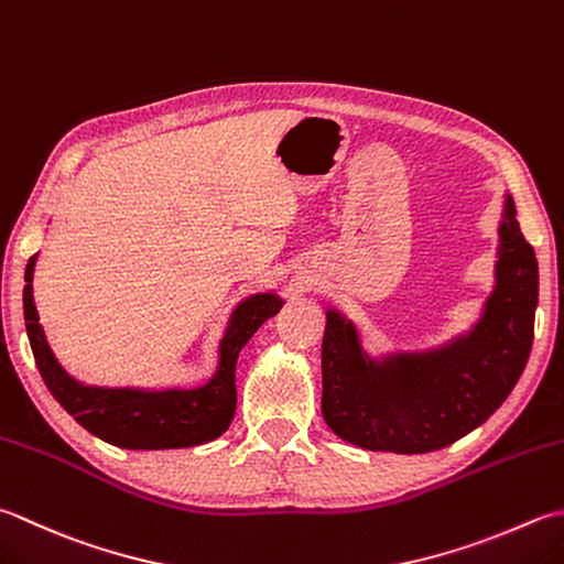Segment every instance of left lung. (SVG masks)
Returning a JSON list of instances; mask_svg holds the SVG:
<instances>
[{
	"label": "left lung",
	"mask_w": 564,
	"mask_h": 564,
	"mask_svg": "<svg viewBox=\"0 0 564 564\" xmlns=\"http://www.w3.org/2000/svg\"><path fill=\"white\" fill-rule=\"evenodd\" d=\"M535 251L503 193L494 289L469 329L433 347L371 355L361 329L325 307L323 417L347 443L421 455L443 449L487 423L521 379L533 347Z\"/></svg>",
	"instance_id": "left-lung-1"
}]
</instances>
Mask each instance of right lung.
I'll use <instances>...</instances> for the list:
<instances>
[{
    "mask_svg": "<svg viewBox=\"0 0 564 564\" xmlns=\"http://www.w3.org/2000/svg\"><path fill=\"white\" fill-rule=\"evenodd\" d=\"M33 253L24 271V319L33 359L53 399L68 411L87 433L124 449H178L213 443L237 411V359L253 333L283 307L275 291L251 293L231 311L217 345V367L205 383L183 389H139V386L83 383L61 367L39 325L33 303Z\"/></svg>",
    "mask_w": 564,
    "mask_h": 564,
    "instance_id": "right-lung-1",
    "label": "right lung"
}]
</instances>
